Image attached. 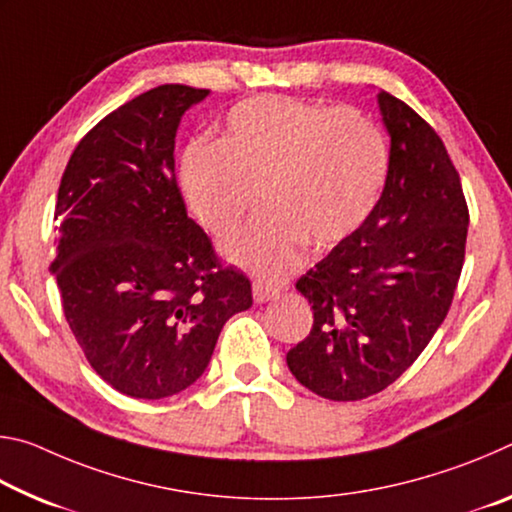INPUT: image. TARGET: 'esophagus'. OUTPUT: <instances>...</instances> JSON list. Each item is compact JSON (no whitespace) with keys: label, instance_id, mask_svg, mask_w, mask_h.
<instances>
[{"label":"esophagus","instance_id":"34e87169","mask_svg":"<svg viewBox=\"0 0 512 512\" xmlns=\"http://www.w3.org/2000/svg\"><path fill=\"white\" fill-rule=\"evenodd\" d=\"M280 284L273 282V280H255L253 282V296L255 302H268L273 300L277 293H280Z\"/></svg>","mask_w":512,"mask_h":512}]
</instances>
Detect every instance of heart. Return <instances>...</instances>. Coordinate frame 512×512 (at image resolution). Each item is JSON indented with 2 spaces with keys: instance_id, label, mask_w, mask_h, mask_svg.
Masks as SVG:
<instances>
[{
  "instance_id": "b5f03b06",
  "label": "heart",
  "mask_w": 512,
  "mask_h": 512,
  "mask_svg": "<svg viewBox=\"0 0 512 512\" xmlns=\"http://www.w3.org/2000/svg\"><path fill=\"white\" fill-rule=\"evenodd\" d=\"M386 135L354 108L291 97L248 99L230 110L219 142L189 144L180 189L216 239H232L257 203L264 214L228 248L257 275H282L305 250L359 230L384 192Z\"/></svg>"
}]
</instances>
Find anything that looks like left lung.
Instances as JSON below:
<instances>
[{
  "label": "left lung",
  "instance_id": "8db88e82",
  "mask_svg": "<svg viewBox=\"0 0 512 512\" xmlns=\"http://www.w3.org/2000/svg\"><path fill=\"white\" fill-rule=\"evenodd\" d=\"M391 167L368 221L309 268L296 289L314 309L289 370L325 400L381 393L427 348L465 262L461 176L438 133L393 94H377Z\"/></svg>",
  "mask_w": 512,
  "mask_h": 512
}]
</instances>
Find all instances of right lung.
I'll list each match as a JSON object with an SVG mask.
<instances>
[{"instance_id":"obj_1","label":"right lung","mask_w":512,"mask_h":512,"mask_svg":"<svg viewBox=\"0 0 512 512\" xmlns=\"http://www.w3.org/2000/svg\"><path fill=\"white\" fill-rule=\"evenodd\" d=\"M207 90L158 85L103 117L76 144L58 187L54 273L65 318L115 391L162 400L192 386L225 320L253 305L187 216L176 131Z\"/></svg>"}]
</instances>
